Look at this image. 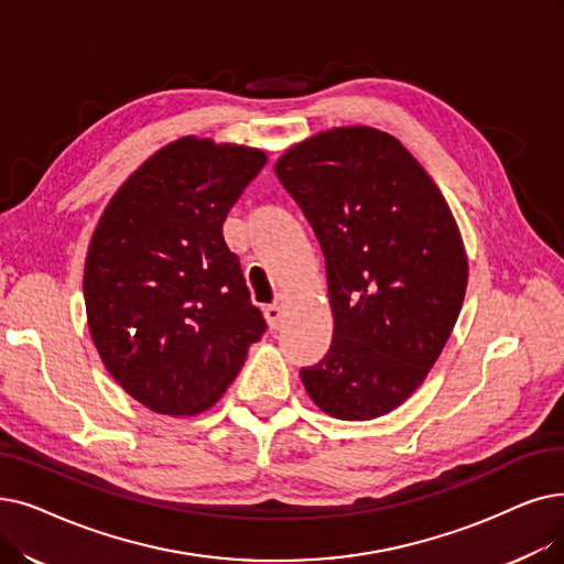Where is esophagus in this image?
<instances>
[{
	"instance_id": "obj_1",
	"label": "esophagus",
	"mask_w": 564,
	"mask_h": 564,
	"mask_svg": "<svg viewBox=\"0 0 564 564\" xmlns=\"http://www.w3.org/2000/svg\"><path fill=\"white\" fill-rule=\"evenodd\" d=\"M283 315H285V308H283L281 302L269 304L264 308V317H267V323H269V327H272V329H279L283 325Z\"/></svg>"
}]
</instances>
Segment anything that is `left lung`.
<instances>
[{"instance_id":"left-lung-1","label":"left lung","mask_w":564,"mask_h":564,"mask_svg":"<svg viewBox=\"0 0 564 564\" xmlns=\"http://www.w3.org/2000/svg\"><path fill=\"white\" fill-rule=\"evenodd\" d=\"M276 175L313 228L327 267L334 336L300 371L338 420L401 405L443 352L468 283L454 216L405 147L369 127L288 150Z\"/></svg>"}]
</instances>
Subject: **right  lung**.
<instances>
[{"label":"right lung","instance_id":"1","mask_svg":"<svg viewBox=\"0 0 564 564\" xmlns=\"http://www.w3.org/2000/svg\"><path fill=\"white\" fill-rule=\"evenodd\" d=\"M267 156L184 138L127 180L85 264L89 332L106 369L161 414L221 399L267 323L251 304L224 221Z\"/></svg>","mask_w":564,"mask_h":564}]
</instances>
